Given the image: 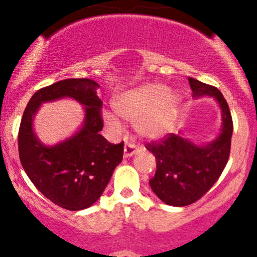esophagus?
<instances>
[{
	"label": "esophagus",
	"instance_id": "34e87169",
	"mask_svg": "<svg viewBox=\"0 0 257 257\" xmlns=\"http://www.w3.org/2000/svg\"><path fill=\"white\" fill-rule=\"evenodd\" d=\"M137 152H138V148H137V145L134 143H126L125 147H124V157L125 158L132 157Z\"/></svg>",
	"mask_w": 257,
	"mask_h": 257
}]
</instances>
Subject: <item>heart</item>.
I'll return each mask as SVG.
<instances>
[{"label": "heart", "mask_w": 257, "mask_h": 257, "mask_svg": "<svg viewBox=\"0 0 257 257\" xmlns=\"http://www.w3.org/2000/svg\"><path fill=\"white\" fill-rule=\"evenodd\" d=\"M113 104L121 119L137 124V131L143 138L159 139L174 123L179 98L174 93H168L165 85L153 83L118 95ZM105 120L113 128H120V121L114 115L108 114Z\"/></svg>", "instance_id": "1"}]
</instances>
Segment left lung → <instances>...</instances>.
<instances>
[{
  "label": "left lung",
  "instance_id": "obj_1",
  "mask_svg": "<svg viewBox=\"0 0 257 257\" xmlns=\"http://www.w3.org/2000/svg\"><path fill=\"white\" fill-rule=\"evenodd\" d=\"M193 94H208L222 110L221 134L212 143L198 147L177 134H167L145 144L157 159V172L150 179L152 190L168 205L186 206L203 198L224 172L230 157L232 118L224 95L214 85L189 78Z\"/></svg>",
  "mask_w": 257,
  "mask_h": 257
}]
</instances>
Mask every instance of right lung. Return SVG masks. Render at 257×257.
I'll use <instances>...</instances> for the list:
<instances>
[{"mask_svg":"<svg viewBox=\"0 0 257 257\" xmlns=\"http://www.w3.org/2000/svg\"><path fill=\"white\" fill-rule=\"evenodd\" d=\"M99 85L92 79L69 78L41 88L28 102L18 131V152L26 174L36 188L61 208L77 211L100 198L116 165L123 159L124 143L112 144L103 129ZM71 96L86 105L82 129L54 147H45L32 131V119L43 101Z\"/></svg>","mask_w":257,"mask_h":257,"instance_id":"right-lung-1","label":"right lung"}]
</instances>
